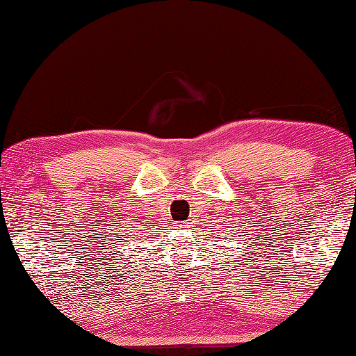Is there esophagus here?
<instances>
[{
  "instance_id": "1",
  "label": "esophagus",
  "mask_w": 356,
  "mask_h": 356,
  "mask_svg": "<svg viewBox=\"0 0 356 356\" xmlns=\"http://www.w3.org/2000/svg\"><path fill=\"white\" fill-rule=\"evenodd\" d=\"M174 226H176V228L177 229H186L188 228V226H190V225H188L186 222H177L176 225H174Z\"/></svg>"
}]
</instances>
